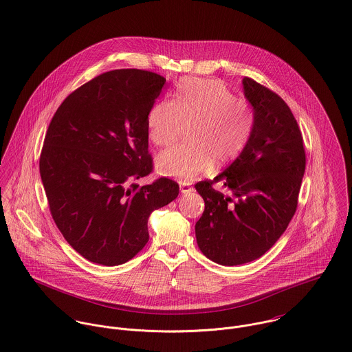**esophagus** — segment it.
I'll return each instance as SVG.
<instances>
[{
	"mask_svg": "<svg viewBox=\"0 0 352 352\" xmlns=\"http://www.w3.org/2000/svg\"><path fill=\"white\" fill-rule=\"evenodd\" d=\"M179 190L182 195H186V193H192L193 192V188L190 184L188 182H179Z\"/></svg>",
	"mask_w": 352,
	"mask_h": 352,
	"instance_id": "obj_1",
	"label": "esophagus"
}]
</instances>
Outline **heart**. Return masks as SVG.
Segmentation results:
<instances>
[{
    "instance_id": "b5f03b06",
    "label": "heart",
    "mask_w": 352,
    "mask_h": 352,
    "mask_svg": "<svg viewBox=\"0 0 352 352\" xmlns=\"http://www.w3.org/2000/svg\"><path fill=\"white\" fill-rule=\"evenodd\" d=\"M251 107L236 100L219 79H182L171 101H157L147 115V132L157 146H168L181 122H190L185 144L170 147L157 157V170L166 177L195 179L217 164H226L247 146L254 128Z\"/></svg>"
}]
</instances>
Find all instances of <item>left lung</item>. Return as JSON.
Instances as JSON below:
<instances>
[{"label": "left lung", "instance_id": "left-lung-1", "mask_svg": "<svg viewBox=\"0 0 352 352\" xmlns=\"http://www.w3.org/2000/svg\"><path fill=\"white\" fill-rule=\"evenodd\" d=\"M243 91L255 118L247 146L213 181L195 186L205 202L195 223L198 247L223 266L252 262L273 247L296 213L305 173L302 135L286 102L247 77ZM214 182L232 195L214 191Z\"/></svg>", "mask_w": 352, "mask_h": 352}]
</instances>
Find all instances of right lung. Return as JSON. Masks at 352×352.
<instances>
[{"label": "right lung", "mask_w": 352, "mask_h": 352, "mask_svg": "<svg viewBox=\"0 0 352 352\" xmlns=\"http://www.w3.org/2000/svg\"><path fill=\"white\" fill-rule=\"evenodd\" d=\"M166 78L138 69L104 73L73 91L51 120L40 177L52 219L85 259L118 266L148 241L150 214L179 193L153 171L147 115Z\"/></svg>", "instance_id": "add662e5"}]
</instances>
